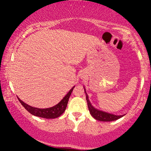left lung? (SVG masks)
Returning a JSON list of instances; mask_svg holds the SVG:
<instances>
[{
	"instance_id": "left-lung-1",
	"label": "left lung",
	"mask_w": 151,
	"mask_h": 151,
	"mask_svg": "<svg viewBox=\"0 0 151 151\" xmlns=\"http://www.w3.org/2000/svg\"><path fill=\"white\" fill-rule=\"evenodd\" d=\"M84 91L86 93V99L87 101L88 104V108H89V112L91 114V115L96 120L101 121H116L117 119H120V118L123 117L124 115H121V116H116L114 115V114H109L106 112L98 110V109H95L92 105L90 103L89 96H88L87 93L86 92V90L84 89Z\"/></svg>"
}]
</instances>
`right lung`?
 Returning <instances> with one entry per match:
<instances>
[{
  "label": "right lung",
  "instance_id": "obj_1",
  "mask_svg": "<svg viewBox=\"0 0 151 151\" xmlns=\"http://www.w3.org/2000/svg\"><path fill=\"white\" fill-rule=\"evenodd\" d=\"M74 86L70 89V91L67 93V95L61 100V101L60 103H58V104L52 107H50V108L47 109H38V108H35V107L27 105V104L24 103L23 101H21L20 99H18L19 101L20 102V104L22 105V106L25 108L26 110L28 112H30L32 115L36 116L41 117V118H45V119H55V118H58L62 115V114L65 112L66 108H67V103H68L69 99L72 93V91Z\"/></svg>",
  "mask_w": 151,
  "mask_h": 151
}]
</instances>
